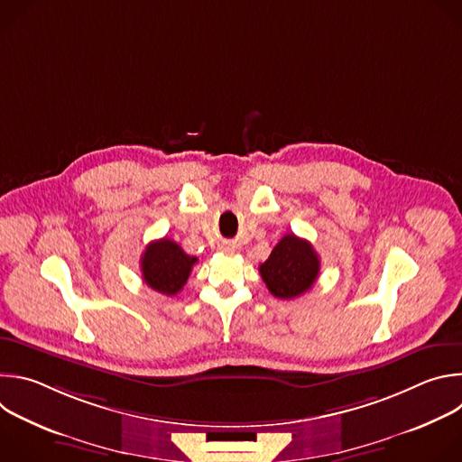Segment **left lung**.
<instances>
[{"mask_svg":"<svg viewBox=\"0 0 462 462\" xmlns=\"http://www.w3.org/2000/svg\"><path fill=\"white\" fill-rule=\"evenodd\" d=\"M259 274L273 296L292 300L305 294L319 274V257L312 245L294 234H287L259 265Z\"/></svg>","mask_w":462,"mask_h":462,"instance_id":"obj_1","label":"left lung"}]
</instances>
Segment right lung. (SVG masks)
Masks as SVG:
<instances>
[{
    "label": "right lung",
    "mask_w": 462,
    "mask_h": 462,
    "mask_svg": "<svg viewBox=\"0 0 462 462\" xmlns=\"http://www.w3.org/2000/svg\"><path fill=\"white\" fill-rule=\"evenodd\" d=\"M195 263V255H188L175 241L162 237L152 241L141 255L143 280L153 291L175 296L188 282Z\"/></svg>",
    "instance_id": "1"
}]
</instances>
